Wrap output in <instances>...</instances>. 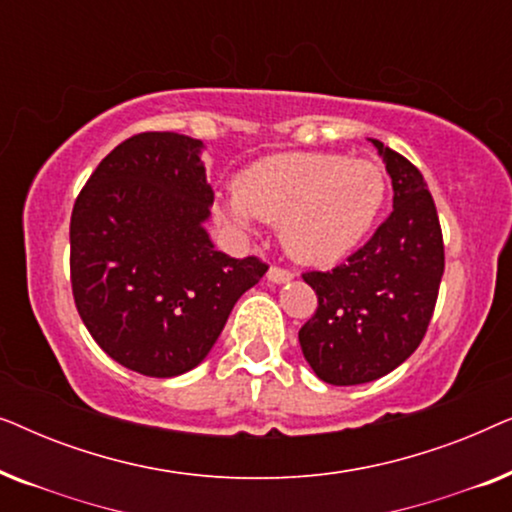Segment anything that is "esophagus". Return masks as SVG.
<instances>
[{
    "mask_svg": "<svg viewBox=\"0 0 512 512\" xmlns=\"http://www.w3.org/2000/svg\"><path fill=\"white\" fill-rule=\"evenodd\" d=\"M268 279H270V282H275V284H286V282H291V279H293V272L286 270V268H279V265H272V268L268 270Z\"/></svg>",
    "mask_w": 512,
    "mask_h": 512,
    "instance_id": "esophagus-1",
    "label": "esophagus"
}]
</instances>
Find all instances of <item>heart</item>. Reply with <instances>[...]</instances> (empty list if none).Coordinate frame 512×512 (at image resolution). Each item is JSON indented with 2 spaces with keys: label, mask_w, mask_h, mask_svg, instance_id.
Wrapping results in <instances>:
<instances>
[{
  "label": "heart",
  "mask_w": 512,
  "mask_h": 512,
  "mask_svg": "<svg viewBox=\"0 0 512 512\" xmlns=\"http://www.w3.org/2000/svg\"><path fill=\"white\" fill-rule=\"evenodd\" d=\"M384 191L382 172L366 160L286 153L244 170L223 214L240 228L251 216L279 226L284 249L296 261L331 265L368 235Z\"/></svg>",
  "instance_id": "obj_1"
}]
</instances>
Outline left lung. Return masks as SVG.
Instances as JSON below:
<instances>
[{
	"instance_id": "8db88e82",
	"label": "left lung",
	"mask_w": 512,
	"mask_h": 512,
	"mask_svg": "<svg viewBox=\"0 0 512 512\" xmlns=\"http://www.w3.org/2000/svg\"><path fill=\"white\" fill-rule=\"evenodd\" d=\"M394 186V212L333 270L303 272L317 312L298 331L319 380L366 384L391 373L419 347L445 270L443 230L422 172L373 139Z\"/></svg>"
}]
</instances>
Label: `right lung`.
I'll return each instance as SVG.
<instances>
[{
  "instance_id": "right-lung-1",
  "label": "right lung",
  "mask_w": 512,
  "mask_h": 512,
  "mask_svg": "<svg viewBox=\"0 0 512 512\" xmlns=\"http://www.w3.org/2000/svg\"><path fill=\"white\" fill-rule=\"evenodd\" d=\"M200 139L139 132L90 174L69 223L76 310L121 366L174 377L198 366L268 263L216 251Z\"/></svg>"
}]
</instances>
